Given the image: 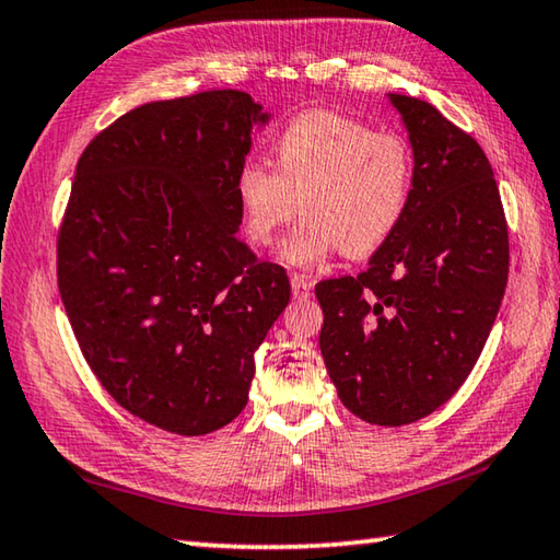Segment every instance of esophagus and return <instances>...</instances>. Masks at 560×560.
<instances>
[{"label": "esophagus", "mask_w": 560, "mask_h": 560, "mask_svg": "<svg viewBox=\"0 0 560 560\" xmlns=\"http://www.w3.org/2000/svg\"><path fill=\"white\" fill-rule=\"evenodd\" d=\"M311 289H314V283H311L308 277H303V273H291V291L296 299H308L311 296Z\"/></svg>", "instance_id": "obj_1"}]
</instances>
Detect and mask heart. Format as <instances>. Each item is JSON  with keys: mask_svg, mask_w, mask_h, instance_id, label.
<instances>
[{"mask_svg": "<svg viewBox=\"0 0 560 560\" xmlns=\"http://www.w3.org/2000/svg\"><path fill=\"white\" fill-rule=\"evenodd\" d=\"M273 167L249 160L234 177L246 240L267 246L296 214L281 261L308 267L334 252L368 257L390 240L412 195V155L402 138L334 110H306L273 138Z\"/></svg>", "mask_w": 560, "mask_h": 560, "instance_id": "heart-1", "label": "heart"}]
</instances>
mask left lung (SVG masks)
<instances>
[{
    "label": "left lung",
    "instance_id": "8db88e82",
    "mask_svg": "<svg viewBox=\"0 0 560 560\" xmlns=\"http://www.w3.org/2000/svg\"><path fill=\"white\" fill-rule=\"evenodd\" d=\"M387 98L412 148L410 205L368 269L316 283V299L340 402L400 428L447 402L477 363L504 299L509 232L477 140L428 101Z\"/></svg>",
    "mask_w": 560,
    "mask_h": 560
}]
</instances>
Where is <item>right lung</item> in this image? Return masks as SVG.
Returning <instances> with one entry per match:
<instances>
[{
	"instance_id": "add662e5",
	"label": "right lung",
	"mask_w": 560,
	"mask_h": 560,
	"mask_svg": "<svg viewBox=\"0 0 560 560\" xmlns=\"http://www.w3.org/2000/svg\"><path fill=\"white\" fill-rule=\"evenodd\" d=\"M269 120L244 91L145 103L75 165L59 232L66 316L113 400L160 430L230 424L289 303L287 271L236 236L234 177Z\"/></svg>"
}]
</instances>
